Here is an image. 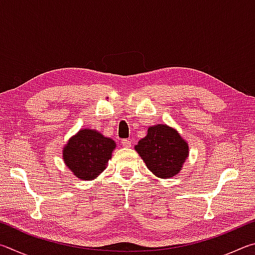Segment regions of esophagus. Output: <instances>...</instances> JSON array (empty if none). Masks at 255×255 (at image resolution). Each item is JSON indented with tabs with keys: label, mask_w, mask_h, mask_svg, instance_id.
I'll return each mask as SVG.
<instances>
[{
	"label": "esophagus",
	"mask_w": 255,
	"mask_h": 255,
	"mask_svg": "<svg viewBox=\"0 0 255 255\" xmlns=\"http://www.w3.org/2000/svg\"><path fill=\"white\" fill-rule=\"evenodd\" d=\"M122 144H123L124 147H130V146H131V141L129 140V139H123Z\"/></svg>",
	"instance_id": "obj_1"
}]
</instances>
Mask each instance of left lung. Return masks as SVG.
Here are the masks:
<instances>
[{"label": "left lung", "mask_w": 255, "mask_h": 255, "mask_svg": "<svg viewBox=\"0 0 255 255\" xmlns=\"http://www.w3.org/2000/svg\"><path fill=\"white\" fill-rule=\"evenodd\" d=\"M135 149L147 169L162 179L178 174L189 155L187 141L166 125L149 127L147 135L138 141Z\"/></svg>", "instance_id": "left-lung-1"}]
</instances>
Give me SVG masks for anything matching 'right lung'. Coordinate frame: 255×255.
<instances>
[{
    "instance_id": "obj_1",
    "label": "right lung",
    "mask_w": 255,
    "mask_h": 255,
    "mask_svg": "<svg viewBox=\"0 0 255 255\" xmlns=\"http://www.w3.org/2000/svg\"><path fill=\"white\" fill-rule=\"evenodd\" d=\"M116 143L97 130L86 128L73 136L63 149V158L76 178L96 179L106 169Z\"/></svg>"
}]
</instances>
